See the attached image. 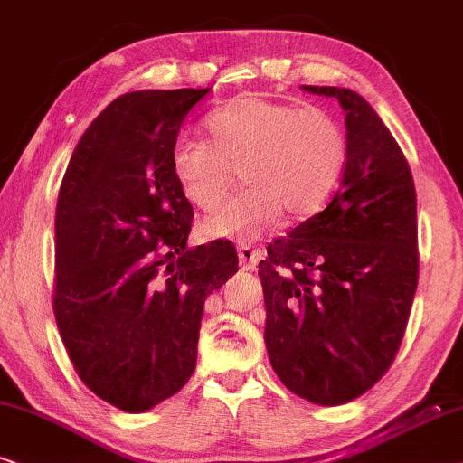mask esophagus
I'll return each instance as SVG.
<instances>
[{
    "mask_svg": "<svg viewBox=\"0 0 463 463\" xmlns=\"http://www.w3.org/2000/svg\"><path fill=\"white\" fill-rule=\"evenodd\" d=\"M260 256H262V251L259 248L245 243L239 248V265H241V269H245V271H251V269L256 267V262L260 260Z\"/></svg>",
    "mask_w": 463,
    "mask_h": 463,
    "instance_id": "obj_1",
    "label": "esophagus"
}]
</instances>
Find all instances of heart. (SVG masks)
Segmentation results:
<instances>
[{"label":"heart","mask_w":463,"mask_h":463,"mask_svg":"<svg viewBox=\"0 0 463 463\" xmlns=\"http://www.w3.org/2000/svg\"><path fill=\"white\" fill-rule=\"evenodd\" d=\"M209 138L184 137L171 168L194 207L213 212L237 184L241 194L204 220L207 237L254 241L279 218L323 212L348 166V137L331 113L241 93L204 119Z\"/></svg>","instance_id":"b5f03b06"}]
</instances>
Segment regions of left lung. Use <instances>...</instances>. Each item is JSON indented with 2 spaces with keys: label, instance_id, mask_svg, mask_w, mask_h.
Wrapping results in <instances>:
<instances>
[{
  "label": "left lung",
  "instance_id": "1",
  "mask_svg": "<svg viewBox=\"0 0 463 463\" xmlns=\"http://www.w3.org/2000/svg\"><path fill=\"white\" fill-rule=\"evenodd\" d=\"M303 90L342 104L350 156L323 212L259 262L265 344L286 389L339 406L387 373L406 333L419 282L417 192L393 134L359 93Z\"/></svg>",
  "mask_w": 463,
  "mask_h": 463
}]
</instances>
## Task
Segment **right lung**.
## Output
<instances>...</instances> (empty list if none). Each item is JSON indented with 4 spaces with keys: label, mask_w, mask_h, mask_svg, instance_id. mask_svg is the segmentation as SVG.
<instances>
[{
    "label": "right lung",
    "mask_w": 463,
    "mask_h": 463,
    "mask_svg": "<svg viewBox=\"0 0 463 463\" xmlns=\"http://www.w3.org/2000/svg\"><path fill=\"white\" fill-rule=\"evenodd\" d=\"M209 91L117 98L76 145L57 198V329L85 387L126 412L188 383L204 299L239 269L226 239L188 248L194 209L171 168L181 126Z\"/></svg>",
    "instance_id": "obj_1"
}]
</instances>
